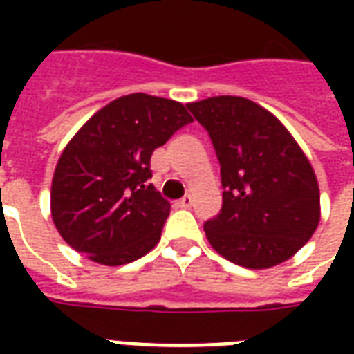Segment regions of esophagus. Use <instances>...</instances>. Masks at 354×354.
Listing matches in <instances>:
<instances>
[{
  "label": "esophagus",
  "instance_id": "1",
  "mask_svg": "<svg viewBox=\"0 0 354 354\" xmlns=\"http://www.w3.org/2000/svg\"><path fill=\"white\" fill-rule=\"evenodd\" d=\"M192 205H193L192 195H185V197H182V199L178 201V207H182V208H189Z\"/></svg>",
  "mask_w": 354,
  "mask_h": 354
}]
</instances>
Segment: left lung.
Here are the masks:
<instances>
[{"instance_id":"1","label":"left lung","mask_w":354,"mask_h":354,"mask_svg":"<svg viewBox=\"0 0 354 354\" xmlns=\"http://www.w3.org/2000/svg\"><path fill=\"white\" fill-rule=\"evenodd\" d=\"M220 161L222 210L205 222L208 243L237 266L282 263L313 237L320 195L311 162L284 124L241 96L187 104Z\"/></svg>"}]
</instances>
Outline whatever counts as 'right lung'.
<instances>
[{"instance_id": "right-lung-1", "label": "right lung", "mask_w": 354, "mask_h": 354, "mask_svg": "<svg viewBox=\"0 0 354 354\" xmlns=\"http://www.w3.org/2000/svg\"><path fill=\"white\" fill-rule=\"evenodd\" d=\"M192 121L180 102L134 93L81 127L50 187L53 222L73 250L102 266H123L159 243L170 203L147 182L149 159Z\"/></svg>"}]
</instances>
